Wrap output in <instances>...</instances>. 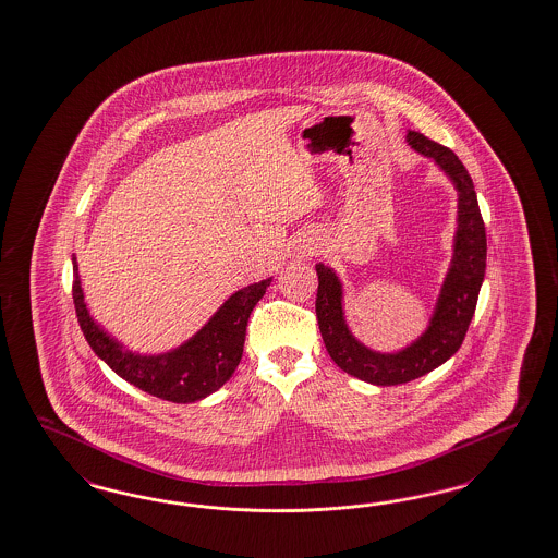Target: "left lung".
<instances>
[{
	"instance_id": "8db88e82",
	"label": "left lung",
	"mask_w": 558,
	"mask_h": 558,
	"mask_svg": "<svg viewBox=\"0 0 558 558\" xmlns=\"http://www.w3.org/2000/svg\"><path fill=\"white\" fill-rule=\"evenodd\" d=\"M407 143L417 154L434 159L459 193L452 259L424 335L397 353H379L365 347L347 326L340 278L324 264L315 266L319 280L315 313L330 357L342 372L376 386L422 378L461 349L486 274V228L465 166L448 147L422 133L409 131Z\"/></svg>"
}]
</instances>
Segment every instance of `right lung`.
Returning <instances> with one entry per match:
<instances>
[{"instance_id":"1","label":"right lung","mask_w":558,"mask_h":558,"mask_svg":"<svg viewBox=\"0 0 558 558\" xmlns=\"http://www.w3.org/2000/svg\"><path fill=\"white\" fill-rule=\"evenodd\" d=\"M72 271L74 310L95 355L104 359L120 378L170 402L201 401L232 378L243 357L248 315L271 282L268 278L236 290L197 335L177 349L159 355H141L129 351L90 317L81 289L76 257H72Z\"/></svg>"}]
</instances>
